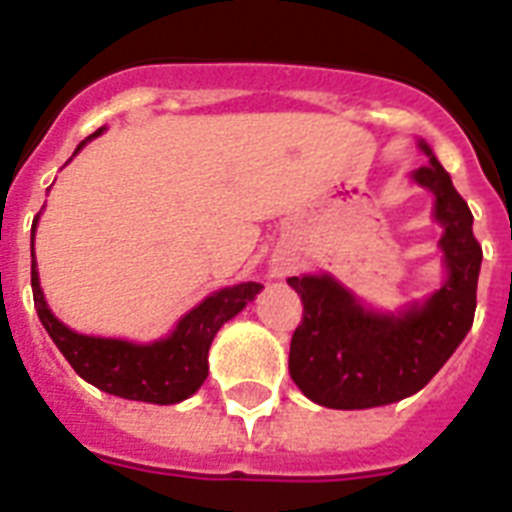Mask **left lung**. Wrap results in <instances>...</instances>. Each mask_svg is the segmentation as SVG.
I'll list each match as a JSON object with an SVG mask.
<instances>
[{
	"label": "left lung",
	"instance_id": "8db88e82",
	"mask_svg": "<svg viewBox=\"0 0 512 512\" xmlns=\"http://www.w3.org/2000/svg\"><path fill=\"white\" fill-rule=\"evenodd\" d=\"M430 164L414 180L436 196L433 217L444 225L449 279L422 305L404 313L369 311L332 276H292L303 321L289 345V374L305 396L329 409H372L412 396L433 380L476 316L481 244L473 236L468 201L452 185L428 143Z\"/></svg>",
	"mask_w": 512,
	"mask_h": 512
}]
</instances>
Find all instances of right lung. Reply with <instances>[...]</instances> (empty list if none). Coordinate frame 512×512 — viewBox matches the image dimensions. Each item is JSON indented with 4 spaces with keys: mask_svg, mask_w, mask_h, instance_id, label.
Segmentation results:
<instances>
[{
    "mask_svg": "<svg viewBox=\"0 0 512 512\" xmlns=\"http://www.w3.org/2000/svg\"><path fill=\"white\" fill-rule=\"evenodd\" d=\"M100 132L103 127L92 132L87 140L98 138ZM87 140H82L76 151H82ZM36 220L39 217H34V225H31V289H34V308L39 313V321L60 353L66 356L68 364L74 366V372L111 396L146 401V404H177L193 396L201 388V382L207 380V353L217 329L233 319L249 300H255L257 292L263 289V284L257 281L220 289L204 303L196 305L193 311L185 313L170 337L148 342V345L79 335L63 321L55 319L44 303L34 260Z\"/></svg>",
    "mask_w": 512,
    "mask_h": 512,
    "instance_id": "add662e5",
    "label": "right lung"
}]
</instances>
